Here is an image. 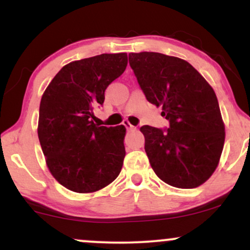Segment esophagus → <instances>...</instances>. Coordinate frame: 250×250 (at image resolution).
I'll list each match as a JSON object with an SVG mask.
<instances>
[{
  "label": "esophagus",
  "instance_id": "1",
  "mask_svg": "<svg viewBox=\"0 0 250 250\" xmlns=\"http://www.w3.org/2000/svg\"><path fill=\"white\" fill-rule=\"evenodd\" d=\"M123 125H125V128L128 129V130H134V129H136V127H134L133 125H130V123H129L128 121H125L123 122Z\"/></svg>",
  "mask_w": 250,
  "mask_h": 250
}]
</instances>
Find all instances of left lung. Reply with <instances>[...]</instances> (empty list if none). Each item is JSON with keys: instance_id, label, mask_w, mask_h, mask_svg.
<instances>
[{"instance_id": "1", "label": "left lung", "mask_w": 250, "mask_h": 250, "mask_svg": "<svg viewBox=\"0 0 250 250\" xmlns=\"http://www.w3.org/2000/svg\"><path fill=\"white\" fill-rule=\"evenodd\" d=\"M129 64L148 102L162 108L168 128L142 125L155 174L176 188L205 183L217 167L225 125L213 88L191 64L160 53H130Z\"/></svg>"}]
</instances>
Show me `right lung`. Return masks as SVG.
Returning <instances> with one entry per match:
<instances>
[{"mask_svg": "<svg viewBox=\"0 0 250 250\" xmlns=\"http://www.w3.org/2000/svg\"><path fill=\"white\" fill-rule=\"evenodd\" d=\"M128 64L125 53L101 54L68 63L40 103L39 140L56 181L76 193H93L119 176L125 156V125H95L94 108Z\"/></svg>", "mask_w": 250, "mask_h": 250, "instance_id": "add662e5", "label": "right lung"}]
</instances>
